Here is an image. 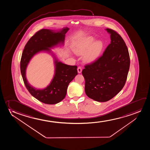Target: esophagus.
I'll list each match as a JSON object with an SVG mask.
<instances>
[{"instance_id":"esophagus-1","label":"esophagus","mask_w":150,"mask_h":150,"mask_svg":"<svg viewBox=\"0 0 150 150\" xmlns=\"http://www.w3.org/2000/svg\"><path fill=\"white\" fill-rule=\"evenodd\" d=\"M77 71H78V73H81L82 72V68L81 67H79L78 68H77Z\"/></svg>"}]
</instances>
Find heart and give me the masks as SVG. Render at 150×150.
Listing matches in <instances>:
<instances>
[{
	"instance_id": "1",
	"label": "heart",
	"mask_w": 150,
	"mask_h": 150,
	"mask_svg": "<svg viewBox=\"0 0 150 150\" xmlns=\"http://www.w3.org/2000/svg\"><path fill=\"white\" fill-rule=\"evenodd\" d=\"M93 38L84 40L81 43L76 45L74 48L75 52L78 54H81L85 52L91 45L93 42ZM103 43L100 41H96L91 45L90 48L86 53L84 56V59L87 62H91L96 59L99 57L100 53L103 49Z\"/></svg>"
}]
</instances>
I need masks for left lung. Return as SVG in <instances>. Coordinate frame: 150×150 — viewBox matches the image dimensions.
Segmentation results:
<instances>
[{
  "label": "left lung",
  "mask_w": 150,
  "mask_h": 150,
  "mask_svg": "<svg viewBox=\"0 0 150 150\" xmlns=\"http://www.w3.org/2000/svg\"><path fill=\"white\" fill-rule=\"evenodd\" d=\"M111 42L103 55L85 65L82 74L85 79V91L96 101L106 102L117 95L126 81L130 60L128 49L121 35L106 29Z\"/></svg>",
  "instance_id": "obj_1"
}]
</instances>
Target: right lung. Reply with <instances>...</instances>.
I'll return each mask as SVG.
<instances>
[{"label":"right lung","instance_id":"add662e5","mask_svg":"<svg viewBox=\"0 0 150 150\" xmlns=\"http://www.w3.org/2000/svg\"><path fill=\"white\" fill-rule=\"evenodd\" d=\"M69 29L66 27L57 32L41 29L29 39L22 52L20 70L24 84L33 97L45 104H55L64 99L69 84L78 74L77 67L64 64L56 59L54 76L50 84L43 90L35 89L28 83L26 78V69L29 60L36 53L41 51H50L49 48L64 43L65 34Z\"/></svg>","mask_w":150,"mask_h":150}]
</instances>
